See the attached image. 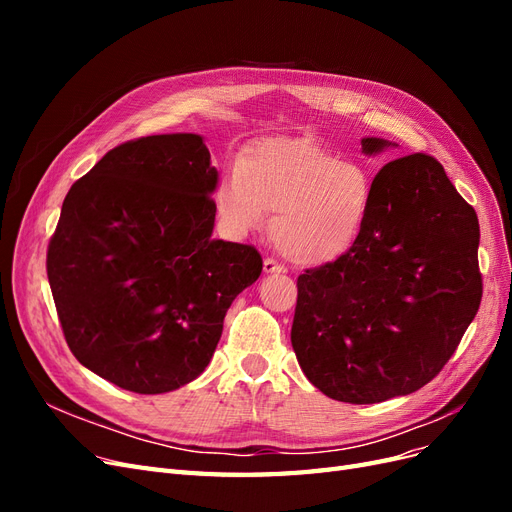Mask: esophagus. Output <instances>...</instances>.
I'll return each mask as SVG.
<instances>
[{
	"mask_svg": "<svg viewBox=\"0 0 512 512\" xmlns=\"http://www.w3.org/2000/svg\"><path fill=\"white\" fill-rule=\"evenodd\" d=\"M262 267H265V273H286V267L282 265L280 260H275V258H265V262H262Z\"/></svg>",
	"mask_w": 512,
	"mask_h": 512,
	"instance_id": "obj_1",
	"label": "esophagus"
}]
</instances>
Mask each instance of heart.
<instances>
[{
	"label": "heart",
	"instance_id": "1",
	"mask_svg": "<svg viewBox=\"0 0 512 512\" xmlns=\"http://www.w3.org/2000/svg\"><path fill=\"white\" fill-rule=\"evenodd\" d=\"M374 205V177L307 138H265L224 168L215 211L235 232L260 230L269 211L271 239L288 260L327 265L359 241Z\"/></svg>",
	"mask_w": 512,
	"mask_h": 512
}]
</instances>
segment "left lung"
Here are the masks:
<instances>
[{
    "label": "left lung",
    "instance_id": "1",
    "mask_svg": "<svg viewBox=\"0 0 512 512\" xmlns=\"http://www.w3.org/2000/svg\"><path fill=\"white\" fill-rule=\"evenodd\" d=\"M478 239L474 207L436 158L384 164L359 241L297 280L290 342L307 380L331 399L378 404L436 378L483 299Z\"/></svg>",
    "mask_w": 512,
    "mask_h": 512
}]
</instances>
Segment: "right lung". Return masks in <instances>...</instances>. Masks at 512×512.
<instances>
[{"mask_svg": "<svg viewBox=\"0 0 512 512\" xmlns=\"http://www.w3.org/2000/svg\"><path fill=\"white\" fill-rule=\"evenodd\" d=\"M218 170L198 134L121 143L76 181L46 250L61 331L81 365L158 395L203 374L254 284V245L213 239Z\"/></svg>", "mask_w": 512, "mask_h": 512, "instance_id": "1", "label": "right lung"}]
</instances>
